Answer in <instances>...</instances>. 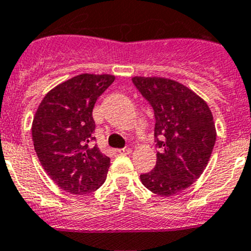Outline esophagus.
I'll use <instances>...</instances> for the list:
<instances>
[{"instance_id":"obj_1","label":"esophagus","mask_w":251,"mask_h":251,"mask_svg":"<svg viewBox=\"0 0 251 251\" xmlns=\"http://www.w3.org/2000/svg\"><path fill=\"white\" fill-rule=\"evenodd\" d=\"M119 154H121V155H124V154H130L131 151H132V149L131 148H121V149H118Z\"/></svg>"}]
</instances>
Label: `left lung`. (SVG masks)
<instances>
[{
  "label": "left lung",
  "instance_id": "8db88e82",
  "mask_svg": "<svg viewBox=\"0 0 251 251\" xmlns=\"http://www.w3.org/2000/svg\"><path fill=\"white\" fill-rule=\"evenodd\" d=\"M132 82L153 108L159 149L155 168L141 175V181L153 193L170 197L192 186L206 168L216 141L212 114L177 81L135 76Z\"/></svg>",
  "mask_w": 251,
  "mask_h": 251
}]
</instances>
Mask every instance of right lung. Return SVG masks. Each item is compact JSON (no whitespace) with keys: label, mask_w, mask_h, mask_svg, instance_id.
Listing matches in <instances>:
<instances>
[{"label":"right lung","mask_w":251,"mask_h":251,"mask_svg":"<svg viewBox=\"0 0 251 251\" xmlns=\"http://www.w3.org/2000/svg\"><path fill=\"white\" fill-rule=\"evenodd\" d=\"M115 80L113 75L81 74L45 96L32 121V141L42 168L64 191L87 194L107 178L110 158L92 146L96 100Z\"/></svg>","instance_id":"add662e5"}]
</instances>
